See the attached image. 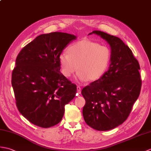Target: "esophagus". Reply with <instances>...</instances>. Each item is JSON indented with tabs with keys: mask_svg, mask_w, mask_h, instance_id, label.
Listing matches in <instances>:
<instances>
[{
	"mask_svg": "<svg viewBox=\"0 0 151 151\" xmlns=\"http://www.w3.org/2000/svg\"><path fill=\"white\" fill-rule=\"evenodd\" d=\"M76 89H77V93L78 94L81 93V87H80L79 86H77Z\"/></svg>",
	"mask_w": 151,
	"mask_h": 151,
	"instance_id": "34e87169",
	"label": "esophagus"
}]
</instances>
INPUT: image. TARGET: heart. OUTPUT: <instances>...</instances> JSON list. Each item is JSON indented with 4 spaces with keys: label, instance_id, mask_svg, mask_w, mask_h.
<instances>
[{
    "label": "heart",
    "instance_id": "b5f03b06",
    "mask_svg": "<svg viewBox=\"0 0 151 151\" xmlns=\"http://www.w3.org/2000/svg\"><path fill=\"white\" fill-rule=\"evenodd\" d=\"M68 52L61 54L59 57L62 74L68 78L78 68L77 78L81 82L99 80L107 72L111 64L110 48L87 38L71 44Z\"/></svg>",
    "mask_w": 151,
    "mask_h": 151
}]
</instances>
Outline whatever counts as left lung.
<instances>
[{
  "mask_svg": "<svg viewBox=\"0 0 151 151\" xmlns=\"http://www.w3.org/2000/svg\"><path fill=\"white\" fill-rule=\"evenodd\" d=\"M109 44L111 61L109 69L97 81L83 88L86 100L83 116L86 123L97 131H109L127 120L142 87L139 63L120 38L100 31H93Z\"/></svg>",
  "mask_w": 151,
  "mask_h": 151,
  "instance_id": "8db88e82",
  "label": "left lung"
}]
</instances>
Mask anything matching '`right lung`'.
<instances>
[{"label": "right lung", "instance_id": "1", "mask_svg": "<svg viewBox=\"0 0 151 151\" xmlns=\"http://www.w3.org/2000/svg\"><path fill=\"white\" fill-rule=\"evenodd\" d=\"M74 35L53 32L37 37L17 56L12 76L17 107L33 124L48 128L62 120L76 86L60 72L59 57Z\"/></svg>", "mask_w": 151, "mask_h": 151}]
</instances>
